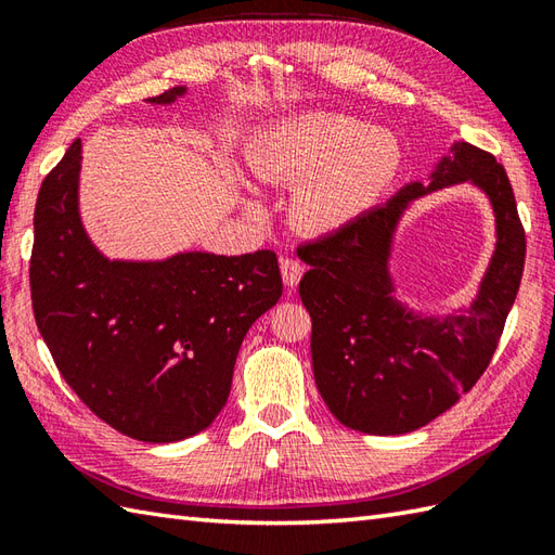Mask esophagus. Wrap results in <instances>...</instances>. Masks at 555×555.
<instances>
[{
  "mask_svg": "<svg viewBox=\"0 0 555 555\" xmlns=\"http://www.w3.org/2000/svg\"><path fill=\"white\" fill-rule=\"evenodd\" d=\"M302 262L300 259H296V257H284L281 259V276H284V284H286V288H296L298 284H300V279H302Z\"/></svg>",
  "mask_w": 555,
  "mask_h": 555,
  "instance_id": "1",
  "label": "esophagus"
}]
</instances>
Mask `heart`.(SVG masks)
<instances>
[{
  "label": "heart",
  "mask_w": 555,
  "mask_h": 555,
  "mask_svg": "<svg viewBox=\"0 0 555 555\" xmlns=\"http://www.w3.org/2000/svg\"><path fill=\"white\" fill-rule=\"evenodd\" d=\"M245 157L262 183H300L293 203L298 227L328 233L346 227L393 183L403 147L386 128L312 112L259 131Z\"/></svg>",
  "instance_id": "1"
}]
</instances>
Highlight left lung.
Returning <instances> with one entry per match:
<instances>
[{
    "label": "left lung",
    "mask_w": 555,
    "mask_h": 555,
    "mask_svg": "<svg viewBox=\"0 0 555 555\" xmlns=\"http://www.w3.org/2000/svg\"><path fill=\"white\" fill-rule=\"evenodd\" d=\"M455 182H473L490 197L498 250L467 311L417 315L392 296V233L412 198ZM525 250L508 173L469 143H453L429 185L408 183L386 205L305 243L298 255L310 271L300 281V298L312 317L314 382L332 415L362 434L396 436L453 408L496 352L520 288Z\"/></svg>",
    "instance_id": "1"
}]
</instances>
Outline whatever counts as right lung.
Here are the masks:
<instances>
[{
    "mask_svg": "<svg viewBox=\"0 0 555 555\" xmlns=\"http://www.w3.org/2000/svg\"><path fill=\"white\" fill-rule=\"evenodd\" d=\"M169 88L150 104H171ZM80 140L47 173L35 205L30 296L56 370L95 415L131 439L171 443L227 405L247 328L279 302L271 250L104 257L78 211Z\"/></svg>",
    "mask_w": 555,
    "mask_h": 555,
    "instance_id": "add662e5",
    "label": "right lung"
}]
</instances>
